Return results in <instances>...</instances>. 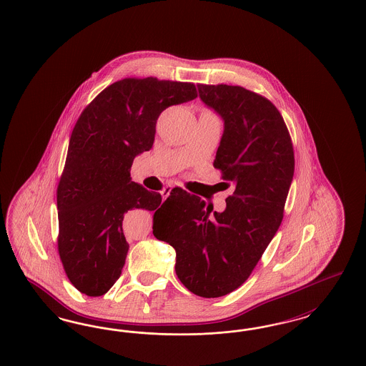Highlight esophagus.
Segmentation results:
<instances>
[{"label": "esophagus", "instance_id": "1", "mask_svg": "<svg viewBox=\"0 0 366 366\" xmlns=\"http://www.w3.org/2000/svg\"><path fill=\"white\" fill-rule=\"evenodd\" d=\"M175 187L174 185H170V187H166L163 191H162V196L166 199L172 192H173V189H174Z\"/></svg>", "mask_w": 366, "mask_h": 366}]
</instances>
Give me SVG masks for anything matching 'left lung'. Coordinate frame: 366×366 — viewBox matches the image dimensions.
<instances>
[{
  "instance_id": "obj_1",
  "label": "left lung",
  "mask_w": 366,
  "mask_h": 366,
  "mask_svg": "<svg viewBox=\"0 0 366 366\" xmlns=\"http://www.w3.org/2000/svg\"><path fill=\"white\" fill-rule=\"evenodd\" d=\"M224 121L214 167L233 182L227 209L174 188L154 214V234L175 249V273L194 295L219 297L249 277L282 221L294 148L279 109L242 86L197 85Z\"/></svg>"
}]
</instances>
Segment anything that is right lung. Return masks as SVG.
Instances as JSON below:
<instances>
[{
    "mask_svg": "<svg viewBox=\"0 0 366 366\" xmlns=\"http://www.w3.org/2000/svg\"><path fill=\"white\" fill-rule=\"evenodd\" d=\"M196 97V86L188 82L126 78L104 89L81 114L57 187L59 254L79 292L104 295L119 279L129 251L124 214L157 212L162 203L160 193L132 181L133 160L152 148L159 115Z\"/></svg>",
    "mask_w": 366,
    "mask_h": 366,
    "instance_id": "1",
    "label": "right lung"
}]
</instances>
